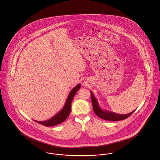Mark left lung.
<instances>
[{
  "mask_svg": "<svg viewBox=\"0 0 160 160\" xmlns=\"http://www.w3.org/2000/svg\"><path fill=\"white\" fill-rule=\"evenodd\" d=\"M90 92L91 93V101H92L93 110L96 113V115L102 119L108 120V121H120V120H122L127 118L135 111L134 110L129 113L123 115V114H118V113L107 111V110H103L99 107L98 101L96 98L94 97V94H92V92L91 91Z\"/></svg>",
  "mask_w": 160,
  "mask_h": 160,
  "instance_id": "obj_1",
  "label": "left lung"
}]
</instances>
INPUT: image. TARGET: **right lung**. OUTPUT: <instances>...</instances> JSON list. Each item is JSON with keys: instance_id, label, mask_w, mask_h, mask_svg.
Returning <instances> with one entry per match:
<instances>
[{"instance_id": "right-lung-1", "label": "right lung", "mask_w": 160, "mask_h": 160, "mask_svg": "<svg viewBox=\"0 0 160 160\" xmlns=\"http://www.w3.org/2000/svg\"><path fill=\"white\" fill-rule=\"evenodd\" d=\"M81 87L80 84H78L76 87H75L73 88L72 89L70 93L68 95V97L67 98V100L66 101V103L63 108L56 115H55L52 118L50 119L43 121V122H38L36 121V122L39 124L45 126H53L56 124H60L64 122L66 119L68 117L70 112H71V103L72 99L77 92V91L80 89Z\"/></svg>"}]
</instances>
